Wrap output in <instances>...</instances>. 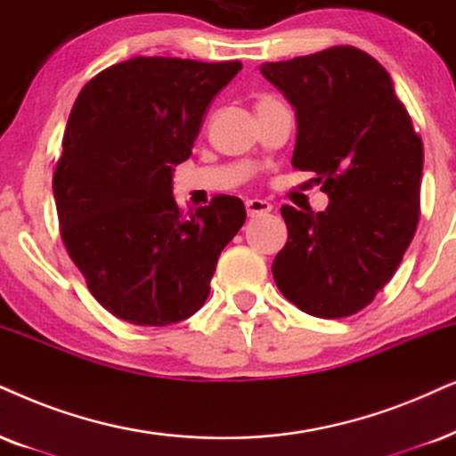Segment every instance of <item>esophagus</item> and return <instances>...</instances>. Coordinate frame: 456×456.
Wrapping results in <instances>:
<instances>
[{
	"label": "esophagus",
	"mask_w": 456,
	"mask_h": 456,
	"mask_svg": "<svg viewBox=\"0 0 456 456\" xmlns=\"http://www.w3.org/2000/svg\"><path fill=\"white\" fill-rule=\"evenodd\" d=\"M271 210H273V206L265 200H248L246 201L248 216H261V215H267V212H271Z\"/></svg>",
	"instance_id": "1"
}]
</instances>
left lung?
<instances>
[{
  "instance_id": "left-lung-1",
  "label": "left lung",
  "mask_w": 456,
  "mask_h": 456,
  "mask_svg": "<svg viewBox=\"0 0 456 456\" xmlns=\"http://www.w3.org/2000/svg\"><path fill=\"white\" fill-rule=\"evenodd\" d=\"M265 79L297 111L292 166L315 172L324 212L281 206L288 241L271 271L315 318H349L394 278L417 232L423 141L379 61L332 45L265 62Z\"/></svg>"
}]
</instances>
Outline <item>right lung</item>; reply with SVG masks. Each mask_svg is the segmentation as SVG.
Listing matches in <instances>:
<instances>
[{
  "label": "right lung",
  "mask_w": 456,
  "mask_h": 456,
  "mask_svg": "<svg viewBox=\"0 0 456 456\" xmlns=\"http://www.w3.org/2000/svg\"><path fill=\"white\" fill-rule=\"evenodd\" d=\"M240 61L136 56L90 79L73 102L52 189L61 238L92 297L115 318L168 326L210 295L244 201L215 195L183 212L172 166L189 159L210 101Z\"/></svg>",
  "instance_id": "1"
}]
</instances>
